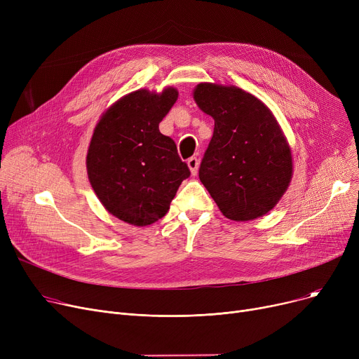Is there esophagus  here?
<instances>
[{
    "label": "esophagus",
    "mask_w": 359,
    "mask_h": 359,
    "mask_svg": "<svg viewBox=\"0 0 359 359\" xmlns=\"http://www.w3.org/2000/svg\"><path fill=\"white\" fill-rule=\"evenodd\" d=\"M187 165H189V168H191V173H192L194 176H196L198 167H199V160H198L196 157H191L189 160H187Z\"/></svg>",
    "instance_id": "34e87169"
}]
</instances>
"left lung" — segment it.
Here are the masks:
<instances>
[{"instance_id": "1", "label": "left lung", "mask_w": 359, "mask_h": 359, "mask_svg": "<svg viewBox=\"0 0 359 359\" xmlns=\"http://www.w3.org/2000/svg\"><path fill=\"white\" fill-rule=\"evenodd\" d=\"M194 99L215 121L199 179L219 211L234 221L268 214L292 177L291 149L272 111L233 86L201 83Z\"/></svg>"}]
</instances>
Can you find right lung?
<instances>
[{"instance_id": "right-lung-1", "label": "right lung", "mask_w": 359, "mask_h": 359, "mask_svg": "<svg viewBox=\"0 0 359 359\" xmlns=\"http://www.w3.org/2000/svg\"><path fill=\"white\" fill-rule=\"evenodd\" d=\"M177 96L173 87L160 94L129 93L103 113L94 129L88 180L104 208L128 224L142 227L163 218L191 176L175 141L158 129Z\"/></svg>"}]
</instances>
